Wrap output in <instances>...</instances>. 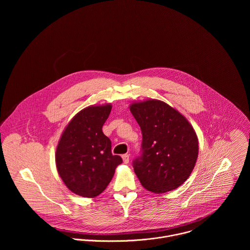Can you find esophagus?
<instances>
[{
	"instance_id": "esophagus-1",
	"label": "esophagus",
	"mask_w": 250,
	"mask_h": 250,
	"mask_svg": "<svg viewBox=\"0 0 250 250\" xmlns=\"http://www.w3.org/2000/svg\"><path fill=\"white\" fill-rule=\"evenodd\" d=\"M122 160H123L124 164H128L130 161V156L128 154H124V155H122Z\"/></svg>"
}]
</instances>
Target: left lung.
<instances>
[{
    "mask_svg": "<svg viewBox=\"0 0 250 250\" xmlns=\"http://www.w3.org/2000/svg\"><path fill=\"white\" fill-rule=\"evenodd\" d=\"M130 110L143 133V154L134 170L143 188L165 193L189 177L198 157V139L188 120L174 107L157 100L134 102Z\"/></svg>",
    "mask_w": 250,
    "mask_h": 250,
    "instance_id": "obj_1",
    "label": "left lung"
}]
</instances>
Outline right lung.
Masks as SVG:
<instances>
[{"instance_id": "add662e5", "label": "right lung", "mask_w": 250, "mask_h": 250, "mask_svg": "<svg viewBox=\"0 0 250 250\" xmlns=\"http://www.w3.org/2000/svg\"><path fill=\"white\" fill-rule=\"evenodd\" d=\"M111 104L88 106L80 110L66 125L56 150L60 177L77 195L96 197L102 193L122 163L111 154V143L102 127Z\"/></svg>"}]
</instances>
